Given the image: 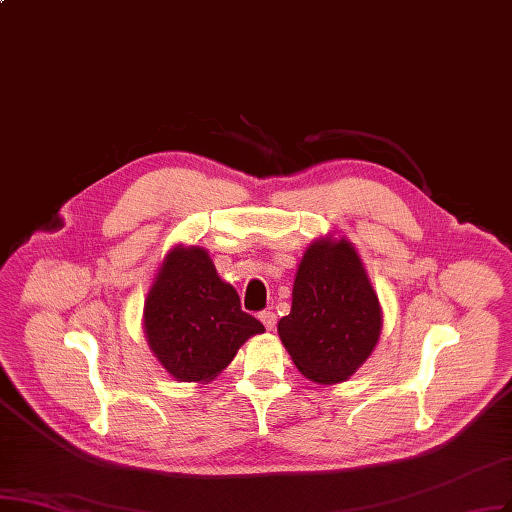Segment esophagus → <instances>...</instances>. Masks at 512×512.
Returning <instances> with one entry per match:
<instances>
[{"label":"esophagus","mask_w":512,"mask_h":512,"mask_svg":"<svg viewBox=\"0 0 512 512\" xmlns=\"http://www.w3.org/2000/svg\"><path fill=\"white\" fill-rule=\"evenodd\" d=\"M259 319H261V323H263V325H266L268 332H274V329H276V321H278V317L274 315L272 310H263L261 315H259Z\"/></svg>","instance_id":"obj_1"}]
</instances>
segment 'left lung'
Segmentation results:
<instances>
[{"instance_id": "left-lung-1", "label": "left lung", "mask_w": 512, "mask_h": 512, "mask_svg": "<svg viewBox=\"0 0 512 512\" xmlns=\"http://www.w3.org/2000/svg\"><path fill=\"white\" fill-rule=\"evenodd\" d=\"M383 308L355 246L344 236L312 240L293 280L291 312L278 321L287 353L312 383L353 376L376 349Z\"/></svg>"}]
</instances>
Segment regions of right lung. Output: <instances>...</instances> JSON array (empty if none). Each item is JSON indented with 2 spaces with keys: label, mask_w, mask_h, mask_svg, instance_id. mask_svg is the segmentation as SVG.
<instances>
[{
  "label": "right lung",
  "mask_w": 512,
  "mask_h": 512,
  "mask_svg": "<svg viewBox=\"0 0 512 512\" xmlns=\"http://www.w3.org/2000/svg\"><path fill=\"white\" fill-rule=\"evenodd\" d=\"M142 329L174 381L202 385L232 364L246 340L266 332L197 244H176L163 257L146 293Z\"/></svg>",
  "instance_id": "1"
}]
</instances>
